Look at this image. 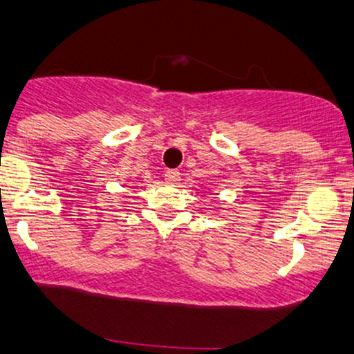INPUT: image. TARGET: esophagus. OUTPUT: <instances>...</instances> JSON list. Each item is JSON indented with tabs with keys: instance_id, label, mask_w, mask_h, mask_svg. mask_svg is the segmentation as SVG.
Instances as JSON below:
<instances>
[{
	"instance_id": "obj_1",
	"label": "esophagus",
	"mask_w": 354,
	"mask_h": 354,
	"mask_svg": "<svg viewBox=\"0 0 354 354\" xmlns=\"http://www.w3.org/2000/svg\"><path fill=\"white\" fill-rule=\"evenodd\" d=\"M164 177H165V180L169 182V184H176V182L180 180V172H178V170H176V169H169L167 172L164 174Z\"/></svg>"
}]
</instances>
